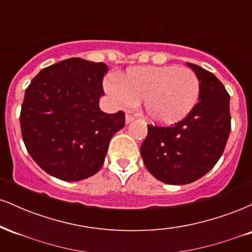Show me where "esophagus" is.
I'll return each instance as SVG.
<instances>
[{
    "mask_svg": "<svg viewBox=\"0 0 252 252\" xmlns=\"http://www.w3.org/2000/svg\"><path fill=\"white\" fill-rule=\"evenodd\" d=\"M135 120V117L132 115H126V123H130Z\"/></svg>",
    "mask_w": 252,
    "mask_h": 252,
    "instance_id": "esophagus-1",
    "label": "esophagus"
}]
</instances>
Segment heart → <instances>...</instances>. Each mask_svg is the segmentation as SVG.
Instances as JSON below:
<instances>
[{
    "instance_id": "heart-1",
    "label": "heart",
    "mask_w": 252,
    "mask_h": 252,
    "mask_svg": "<svg viewBox=\"0 0 252 252\" xmlns=\"http://www.w3.org/2000/svg\"><path fill=\"white\" fill-rule=\"evenodd\" d=\"M104 89L120 106L142 100L144 115L153 123L180 122L195 106L200 92L196 74L186 66H141L121 77L108 78Z\"/></svg>"
}]
</instances>
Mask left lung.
<instances>
[{
  "label": "left lung",
  "mask_w": 252,
  "mask_h": 252,
  "mask_svg": "<svg viewBox=\"0 0 252 252\" xmlns=\"http://www.w3.org/2000/svg\"><path fill=\"white\" fill-rule=\"evenodd\" d=\"M200 84L199 102L180 122L148 124L141 146L144 166L158 180L186 185L198 180L218 162L231 131L230 94L215 74L187 63Z\"/></svg>",
  "instance_id": "1"
}]
</instances>
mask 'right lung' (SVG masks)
<instances>
[{
    "instance_id": "obj_1",
    "label": "right lung",
    "mask_w": 252,
    "mask_h": 252,
    "mask_svg": "<svg viewBox=\"0 0 252 252\" xmlns=\"http://www.w3.org/2000/svg\"><path fill=\"white\" fill-rule=\"evenodd\" d=\"M104 63L71 58L53 63L26 90L20 124L22 140L46 173L79 181L102 168L110 140L126 124L123 111L99 109Z\"/></svg>"
}]
</instances>
